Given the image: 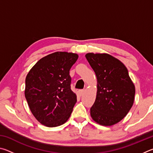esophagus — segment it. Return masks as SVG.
I'll return each mask as SVG.
<instances>
[{
  "label": "esophagus",
  "mask_w": 153,
  "mask_h": 153,
  "mask_svg": "<svg viewBox=\"0 0 153 153\" xmlns=\"http://www.w3.org/2000/svg\"><path fill=\"white\" fill-rule=\"evenodd\" d=\"M84 91H85L84 90H79V95H80V96L83 95V94H84Z\"/></svg>",
  "instance_id": "obj_1"
}]
</instances>
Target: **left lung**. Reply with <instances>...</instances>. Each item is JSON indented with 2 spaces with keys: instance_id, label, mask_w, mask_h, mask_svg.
<instances>
[{
  "instance_id": "8db88e82",
  "label": "left lung",
  "mask_w": 153,
  "mask_h": 153,
  "mask_svg": "<svg viewBox=\"0 0 153 153\" xmlns=\"http://www.w3.org/2000/svg\"><path fill=\"white\" fill-rule=\"evenodd\" d=\"M86 58L97 79V97L90 115L98 124L113 126L132 107L135 86L126 67L117 59L106 53H88Z\"/></svg>"
}]
</instances>
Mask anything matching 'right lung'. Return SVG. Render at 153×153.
Instances as JSON below:
<instances>
[{"mask_svg": "<svg viewBox=\"0 0 153 153\" xmlns=\"http://www.w3.org/2000/svg\"><path fill=\"white\" fill-rule=\"evenodd\" d=\"M78 55L56 52L40 59L25 78V97L30 111L40 123L56 127L68 120L77 101L69 75Z\"/></svg>", "mask_w": 153, "mask_h": 153, "instance_id": "right-lung-1", "label": "right lung"}]
</instances>
